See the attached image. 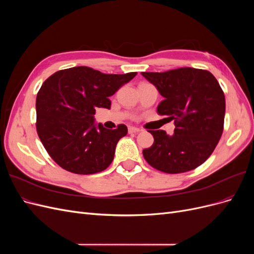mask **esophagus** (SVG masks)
<instances>
[{"label":"esophagus","instance_id":"obj_1","mask_svg":"<svg viewBox=\"0 0 254 254\" xmlns=\"http://www.w3.org/2000/svg\"><path fill=\"white\" fill-rule=\"evenodd\" d=\"M139 131H140V129L136 128V127H129L128 128V132L129 133H137Z\"/></svg>","mask_w":254,"mask_h":254}]
</instances>
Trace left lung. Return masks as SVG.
<instances>
[{
    "instance_id": "1",
    "label": "left lung",
    "mask_w": 254,
    "mask_h": 254,
    "mask_svg": "<svg viewBox=\"0 0 254 254\" xmlns=\"http://www.w3.org/2000/svg\"><path fill=\"white\" fill-rule=\"evenodd\" d=\"M142 75L164 97L158 113L174 120L176 126L172 135L164 130H149L155 142L143 150L145 160L166 174L195 170L212 155L224 131V91L213 74L201 68Z\"/></svg>"
}]
</instances>
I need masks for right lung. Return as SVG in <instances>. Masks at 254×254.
<instances>
[{
	"mask_svg": "<svg viewBox=\"0 0 254 254\" xmlns=\"http://www.w3.org/2000/svg\"><path fill=\"white\" fill-rule=\"evenodd\" d=\"M136 72L104 74L75 66L51 75L36 98V128L44 148L64 170L79 175L105 171L114 158L124 124L117 129L94 126L96 108L110 109L109 96L131 80Z\"/></svg>",
	"mask_w": 254,
	"mask_h": 254,
	"instance_id": "right-lung-1",
	"label": "right lung"
}]
</instances>
